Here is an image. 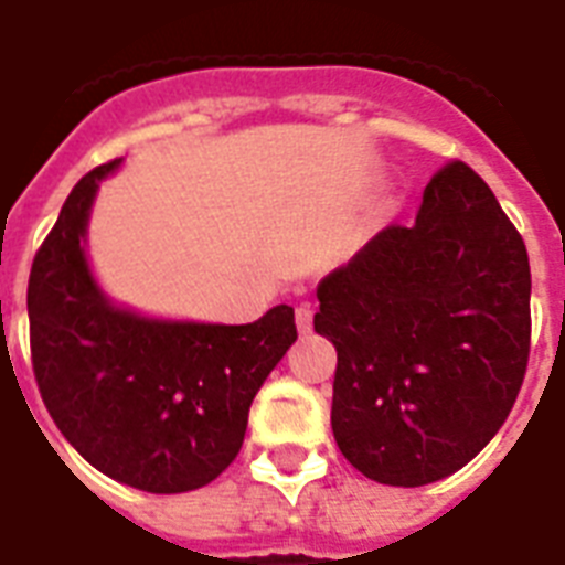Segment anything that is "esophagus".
I'll use <instances>...</instances> for the list:
<instances>
[{"instance_id": "esophagus-1", "label": "esophagus", "mask_w": 565, "mask_h": 565, "mask_svg": "<svg viewBox=\"0 0 565 565\" xmlns=\"http://www.w3.org/2000/svg\"><path fill=\"white\" fill-rule=\"evenodd\" d=\"M295 318H297V329H300V332H311V309H309V306H297Z\"/></svg>"}]
</instances>
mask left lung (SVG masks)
Instances as JSON below:
<instances>
[{
    "label": "left lung",
    "instance_id": "1",
    "mask_svg": "<svg viewBox=\"0 0 565 565\" xmlns=\"http://www.w3.org/2000/svg\"><path fill=\"white\" fill-rule=\"evenodd\" d=\"M318 300L315 332L338 350L332 435L361 476L431 484L493 440L525 379L531 268L469 166L437 171L417 221L379 230Z\"/></svg>",
    "mask_w": 565,
    "mask_h": 565
}]
</instances>
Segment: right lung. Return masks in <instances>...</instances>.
<instances>
[{"label":"right lung","instance_id":"add662e5","mask_svg":"<svg viewBox=\"0 0 565 565\" xmlns=\"http://www.w3.org/2000/svg\"><path fill=\"white\" fill-rule=\"evenodd\" d=\"M121 166L78 180L29 277L31 359L54 426L119 484L186 493L210 484L242 449L262 382L297 341L295 309L254 323L151 318L119 306L87 259L98 186Z\"/></svg>","mask_w":565,"mask_h":565}]
</instances>
